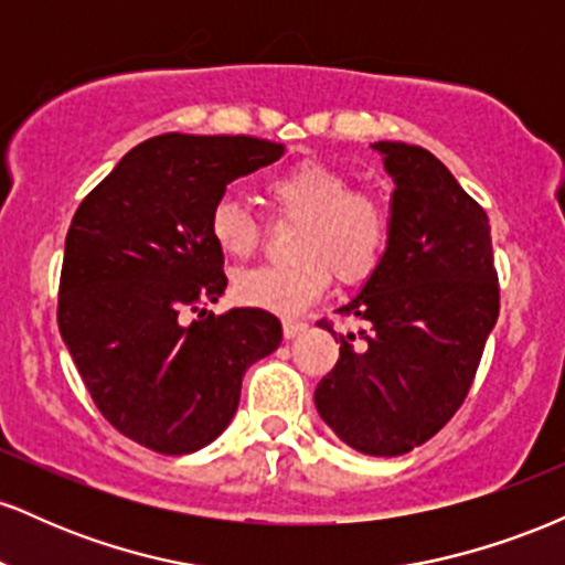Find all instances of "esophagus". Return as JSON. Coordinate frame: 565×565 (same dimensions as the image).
<instances>
[{
	"instance_id": "34e87169",
	"label": "esophagus",
	"mask_w": 565,
	"mask_h": 565,
	"mask_svg": "<svg viewBox=\"0 0 565 565\" xmlns=\"http://www.w3.org/2000/svg\"><path fill=\"white\" fill-rule=\"evenodd\" d=\"M305 329H308V323H302V321H295V319L284 321V337H287V340H295V337H300Z\"/></svg>"
}]
</instances>
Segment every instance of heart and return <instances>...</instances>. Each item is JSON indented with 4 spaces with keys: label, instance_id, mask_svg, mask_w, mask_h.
<instances>
[{
    "label": "heart",
    "instance_id": "obj_1",
    "mask_svg": "<svg viewBox=\"0 0 565 565\" xmlns=\"http://www.w3.org/2000/svg\"><path fill=\"white\" fill-rule=\"evenodd\" d=\"M265 191L284 215L300 220L289 265H265L236 278V297L278 316L302 313L327 291L332 270L345 284L374 274L391 242V210L377 193L353 191L342 170L305 159L274 174ZM210 238L233 260L257 246V223L242 201H217L210 215Z\"/></svg>",
    "mask_w": 565,
    "mask_h": 565
}]
</instances>
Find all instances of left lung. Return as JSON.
<instances>
[{"instance_id": "8db88e82", "label": "left lung", "mask_w": 565, "mask_h": 565, "mask_svg": "<svg viewBox=\"0 0 565 565\" xmlns=\"http://www.w3.org/2000/svg\"><path fill=\"white\" fill-rule=\"evenodd\" d=\"M391 193V242L337 313L340 361L316 387L321 419L350 449L398 457L454 417L499 316L489 217L430 151L372 142Z\"/></svg>"}]
</instances>
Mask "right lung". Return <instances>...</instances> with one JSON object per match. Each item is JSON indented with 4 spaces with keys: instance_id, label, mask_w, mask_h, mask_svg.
<instances>
[{
    "instance_id": "add662e5",
    "label": "right lung",
    "mask_w": 565,
    "mask_h": 565,
    "mask_svg": "<svg viewBox=\"0 0 565 565\" xmlns=\"http://www.w3.org/2000/svg\"><path fill=\"white\" fill-rule=\"evenodd\" d=\"M281 153V142L246 135H159L71 220L57 327L103 417L146 449L210 446L236 414L246 369L281 345L268 310L199 308L228 287L212 210L231 180ZM185 307L202 319L185 324Z\"/></svg>"
}]
</instances>
